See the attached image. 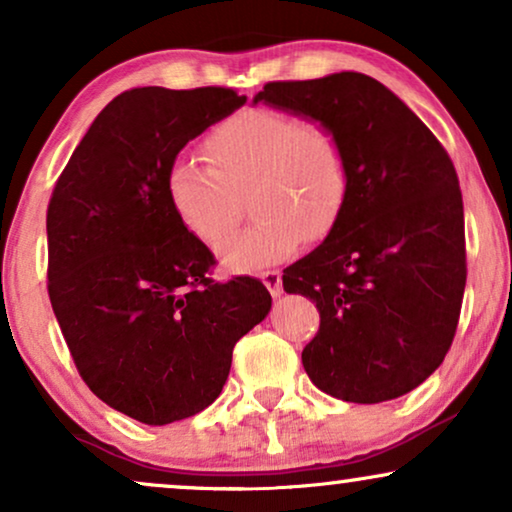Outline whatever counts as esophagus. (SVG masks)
I'll return each instance as SVG.
<instances>
[{
    "label": "esophagus",
    "instance_id": "34e87169",
    "mask_svg": "<svg viewBox=\"0 0 512 512\" xmlns=\"http://www.w3.org/2000/svg\"><path fill=\"white\" fill-rule=\"evenodd\" d=\"M261 279H263L265 289L270 291L272 298L282 296V293H284V289H282V272H279V270H265L263 275H261Z\"/></svg>",
    "mask_w": 512,
    "mask_h": 512
}]
</instances>
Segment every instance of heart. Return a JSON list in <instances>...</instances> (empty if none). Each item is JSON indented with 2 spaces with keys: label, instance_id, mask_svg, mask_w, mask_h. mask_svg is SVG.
Masks as SVG:
<instances>
[{
  "label": "heart",
  "instance_id": "obj_1",
  "mask_svg": "<svg viewBox=\"0 0 512 512\" xmlns=\"http://www.w3.org/2000/svg\"><path fill=\"white\" fill-rule=\"evenodd\" d=\"M214 167L177 158L165 193L174 216L195 240L216 247L249 193L254 223L221 247V265L256 272L296 254L303 237L319 242L345 212L352 170L338 132L300 123L275 109H244L207 137Z\"/></svg>",
  "mask_w": 512,
  "mask_h": 512
}]
</instances>
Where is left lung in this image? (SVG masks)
<instances>
[{"label":"left lung","instance_id":"1","mask_svg":"<svg viewBox=\"0 0 512 512\" xmlns=\"http://www.w3.org/2000/svg\"><path fill=\"white\" fill-rule=\"evenodd\" d=\"M258 102L338 132L352 170L340 221L282 277L321 314L305 373L347 403L408 394L443 363L464 298V202L450 156L401 97L359 72L265 83Z\"/></svg>","mask_w":512,"mask_h":512}]
</instances>
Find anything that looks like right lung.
I'll return each instance as SVG.
<instances>
[{"mask_svg": "<svg viewBox=\"0 0 512 512\" xmlns=\"http://www.w3.org/2000/svg\"><path fill=\"white\" fill-rule=\"evenodd\" d=\"M247 102L230 88H132L100 111L53 188L48 296L90 391L149 426L219 398L235 342L268 317L263 282L207 277L212 251L174 216L170 165Z\"/></svg>", "mask_w": 512, "mask_h": 512, "instance_id": "1", "label": "right lung"}]
</instances>
